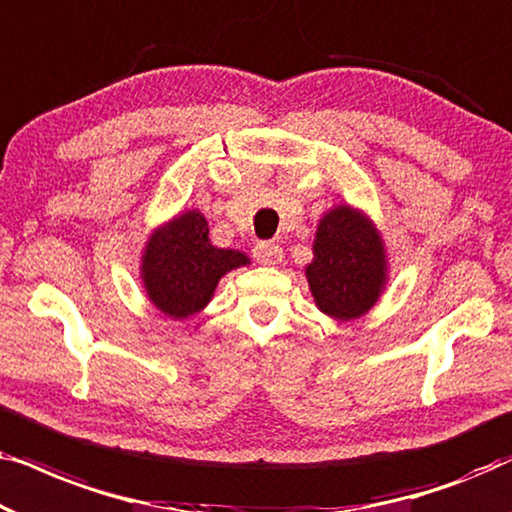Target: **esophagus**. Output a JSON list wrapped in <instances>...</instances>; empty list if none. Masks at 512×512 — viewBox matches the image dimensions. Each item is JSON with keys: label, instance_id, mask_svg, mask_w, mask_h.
<instances>
[{"label": "esophagus", "instance_id": "esophagus-1", "mask_svg": "<svg viewBox=\"0 0 512 512\" xmlns=\"http://www.w3.org/2000/svg\"><path fill=\"white\" fill-rule=\"evenodd\" d=\"M254 258L261 265H277L282 261V247L275 242H258L254 249Z\"/></svg>", "mask_w": 512, "mask_h": 512}]
</instances>
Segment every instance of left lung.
Here are the masks:
<instances>
[{"label":"left lung","mask_w":512,"mask_h":512,"mask_svg":"<svg viewBox=\"0 0 512 512\" xmlns=\"http://www.w3.org/2000/svg\"><path fill=\"white\" fill-rule=\"evenodd\" d=\"M305 265L314 305L335 321L368 314L389 284V258L375 221L347 202L324 212Z\"/></svg>","instance_id":"8db88e82"}]
</instances>
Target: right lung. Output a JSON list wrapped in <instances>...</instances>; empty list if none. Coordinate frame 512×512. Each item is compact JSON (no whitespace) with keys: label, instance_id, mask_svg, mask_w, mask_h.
I'll return each mask as SVG.
<instances>
[{"label":"right lung","instance_id":"1","mask_svg":"<svg viewBox=\"0 0 512 512\" xmlns=\"http://www.w3.org/2000/svg\"><path fill=\"white\" fill-rule=\"evenodd\" d=\"M249 263L240 249L214 247L200 209H184L146 237L139 279L156 310L184 321L212 303L221 277Z\"/></svg>","mask_w":512,"mask_h":512}]
</instances>
